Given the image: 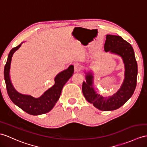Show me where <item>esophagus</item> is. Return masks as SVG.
Segmentation results:
<instances>
[{"instance_id":"34e87169","label":"esophagus","mask_w":147,"mask_h":147,"mask_svg":"<svg viewBox=\"0 0 147 147\" xmlns=\"http://www.w3.org/2000/svg\"><path fill=\"white\" fill-rule=\"evenodd\" d=\"M82 69V65L79 63H77L74 64V70L76 71H80V70Z\"/></svg>"}]
</instances>
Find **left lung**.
I'll list each match as a JSON object with an SVG mask.
<instances>
[{
	"instance_id": "8db88e82",
	"label": "left lung",
	"mask_w": 147,
	"mask_h": 147,
	"mask_svg": "<svg viewBox=\"0 0 147 147\" xmlns=\"http://www.w3.org/2000/svg\"><path fill=\"white\" fill-rule=\"evenodd\" d=\"M104 50L122 58L125 65V78L122 85L115 94L104 97L95 91L92 74L88 72L86 74V82L82 84V92L85 99L96 108L102 111H111L119 109L133 95L137 85L138 67L133 47L120 36L107 35Z\"/></svg>"
}]
</instances>
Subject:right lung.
Instances as JSON below:
<instances>
[{"label":"right lung","instance_id":"right-lung-1","mask_svg":"<svg viewBox=\"0 0 147 147\" xmlns=\"http://www.w3.org/2000/svg\"><path fill=\"white\" fill-rule=\"evenodd\" d=\"M22 45L20 44L13 48L9 53L7 60L4 67V79L7 91L12 102L24 110L32 115H42L49 112L58 101L61 94L62 88L72 76L74 71V65H71L67 69L57 75L55 77V84L51 88L44 92L40 97L35 98L30 95L21 94L14 88L10 78V68L12 55Z\"/></svg>","mask_w":147,"mask_h":147}]
</instances>
